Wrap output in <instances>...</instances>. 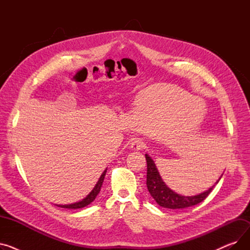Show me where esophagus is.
<instances>
[{
  "label": "esophagus",
  "instance_id": "obj_1",
  "mask_svg": "<svg viewBox=\"0 0 250 250\" xmlns=\"http://www.w3.org/2000/svg\"><path fill=\"white\" fill-rule=\"evenodd\" d=\"M143 147H144V143L139 139L133 141L132 144H130V148H132V150H134V151H139V150L143 149Z\"/></svg>",
  "mask_w": 250,
  "mask_h": 250
}]
</instances>
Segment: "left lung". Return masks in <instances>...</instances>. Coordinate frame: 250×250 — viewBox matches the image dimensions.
I'll list each match as a JSON object with an SVG mask.
<instances>
[{
    "label": "left lung",
    "instance_id": "8db88e82",
    "mask_svg": "<svg viewBox=\"0 0 250 250\" xmlns=\"http://www.w3.org/2000/svg\"><path fill=\"white\" fill-rule=\"evenodd\" d=\"M146 160H147V188L152 195V198L156 201L160 207L166 208H185L188 207H192L200 204L203 202L208 193L213 190L215 186L221 179L220 178L216 181L213 187L209 188L208 190L201 192L196 195L191 196H186L181 195L175 191H173L171 188H169L166 183L163 181L158 169L156 167L155 162L151 157L146 154Z\"/></svg>",
    "mask_w": 250,
    "mask_h": 250
}]
</instances>
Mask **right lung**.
Here are the masks:
<instances>
[{
  "instance_id": "1",
  "label": "right lung",
  "mask_w": 250,
  "mask_h": 250,
  "mask_svg": "<svg viewBox=\"0 0 250 250\" xmlns=\"http://www.w3.org/2000/svg\"><path fill=\"white\" fill-rule=\"evenodd\" d=\"M106 170L107 168L104 170V171L102 172L101 176L99 177L97 183L95 185V187L93 188V189H92L87 195L86 198H84L83 200L79 201V202H76V203H73V204H69V205H57L58 207H61V208H82L88 205H90L92 202H93L95 199L97 194L99 193L100 189H101V187H102V183H103V180H104V177H105V174H106Z\"/></svg>"
}]
</instances>
